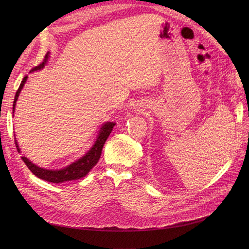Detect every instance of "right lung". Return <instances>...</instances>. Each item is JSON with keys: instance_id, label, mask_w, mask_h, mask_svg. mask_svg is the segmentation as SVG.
Returning a JSON list of instances; mask_svg holds the SVG:
<instances>
[{"instance_id": "obj_1", "label": "right lung", "mask_w": 249, "mask_h": 249, "mask_svg": "<svg viewBox=\"0 0 249 249\" xmlns=\"http://www.w3.org/2000/svg\"><path fill=\"white\" fill-rule=\"evenodd\" d=\"M47 58H48V55H46L43 61L40 64L35 66L31 71L42 69L44 64H46V62H47ZM26 80H27V76H25L24 79H22L20 85L18 89V91L16 93V96H14L13 108H12L13 112H14V109H16L14 107H16V103H17V100L18 97V94L20 92L22 86H24ZM114 125H115L114 123L105 124L102 126L99 137H97L92 148L90 149L84 157H82L81 159H79L76 162H73L72 164L69 165V166L63 168V169L48 170V169H43V168L36 166V165H34L32 162H30L26 157H21V160L24 161V163L27 165V167L32 171L33 175H35L37 178H39L44 179V180H48V182H51V183L58 184V183H64V182H66V180H72V179L81 178L83 177H85L87 173L95 166V164L97 163V161L100 160L103 146L105 144V142H106V140L108 139L109 135H110V133L113 129V126H114ZM14 141H16V146L19 152L18 142H17V140H14Z\"/></svg>"}]
</instances>
